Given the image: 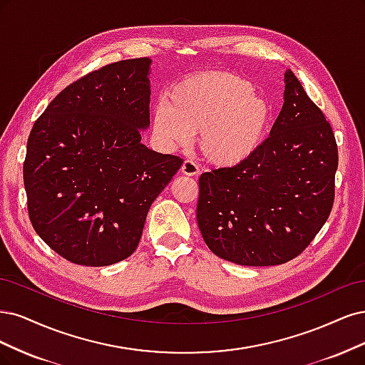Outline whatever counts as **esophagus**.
Segmentation results:
<instances>
[{
  "label": "esophagus",
  "instance_id": "obj_1",
  "mask_svg": "<svg viewBox=\"0 0 365 365\" xmlns=\"http://www.w3.org/2000/svg\"><path fill=\"white\" fill-rule=\"evenodd\" d=\"M182 173L185 175H198L200 174V168L195 162L192 160H185L182 165Z\"/></svg>",
  "mask_w": 365,
  "mask_h": 365
}]
</instances>
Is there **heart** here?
Returning <instances> with one entry per match:
<instances>
[{
	"label": "heart",
	"mask_w": 365,
	"mask_h": 365,
	"mask_svg": "<svg viewBox=\"0 0 365 365\" xmlns=\"http://www.w3.org/2000/svg\"><path fill=\"white\" fill-rule=\"evenodd\" d=\"M244 78L225 71L191 74L174 83L153 113L156 135L185 145L198 135L203 158L217 167H237L253 158L268 138L273 106Z\"/></svg>",
	"instance_id": "b5f03b06"
}]
</instances>
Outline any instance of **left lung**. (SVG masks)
<instances>
[{"instance_id": "8db88e82", "label": "left lung", "mask_w": 365, "mask_h": 365, "mask_svg": "<svg viewBox=\"0 0 365 365\" xmlns=\"http://www.w3.org/2000/svg\"><path fill=\"white\" fill-rule=\"evenodd\" d=\"M336 167L332 127L288 69L284 106L259 151L200 175L197 222L206 245L247 267L294 259L331 214Z\"/></svg>"}]
</instances>
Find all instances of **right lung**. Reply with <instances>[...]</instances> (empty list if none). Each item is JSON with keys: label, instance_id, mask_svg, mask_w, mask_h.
I'll return each mask as SVG.
<instances>
[{"label": "right lung", "instance_id": "add662e5", "mask_svg": "<svg viewBox=\"0 0 365 365\" xmlns=\"http://www.w3.org/2000/svg\"><path fill=\"white\" fill-rule=\"evenodd\" d=\"M148 57L106 65L66 86L33 124L24 186L33 229L66 261L130 256L151 203L183 159L140 143L150 124Z\"/></svg>", "mask_w": 365, "mask_h": 365}]
</instances>
